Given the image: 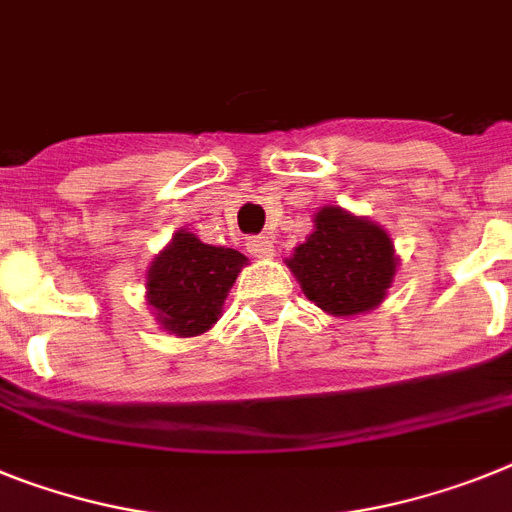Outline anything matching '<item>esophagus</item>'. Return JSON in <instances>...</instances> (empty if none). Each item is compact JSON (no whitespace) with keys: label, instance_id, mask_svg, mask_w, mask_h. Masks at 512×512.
Instances as JSON below:
<instances>
[{"label":"esophagus","instance_id":"esophagus-1","mask_svg":"<svg viewBox=\"0 0 512 512\" xmlns=\"http://www.w3.org/2000/svg\"><path fill=\"white\" fill-rule=\"evenodd\" d=\"M247 249L249 255L260 257V260H265V257H273V252H276V247H273V239H268V236H252L247 242Z\"/></svg>","mask_w":512,"mask_h":512}]
</instances>
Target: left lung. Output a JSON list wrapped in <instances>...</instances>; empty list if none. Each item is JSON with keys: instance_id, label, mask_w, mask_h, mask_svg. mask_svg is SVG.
Here are the masks:
<instances>
[{"instance_id": "8db88e82", "label": "left lung", "mask_w": 512, "mask_h": 512, "mask_svg": "<svg viewBox=\"0 0 512 512\" xmlns=\"http://www.w3.org/2000/svg\"><path fill=\"white\" fill-rule=\"evenodd\" d=\"M312 223V234L286 257L304 296L333 317L380 307L398 273L388 231L341 205H322Z\"/></svg>"}]
</instances>
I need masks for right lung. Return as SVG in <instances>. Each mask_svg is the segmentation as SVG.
Masks as SVG:
<instances>
[{
	"label": "right lung",
	"instance_id": "obj_1",
	"mask_svg": "<svg viewBox=\"0 0 512 512\" xmlns=\"http://www.w3.org/2000/svg\"><path fill=\"white\" fill-rule=\"evenodd\" d=\"M249 260L231 247L200 242L179 229L145 270V304L166 333L203 336L218 322L236 276Z\"/></svg>",
	"mask_w": 512,
	"mask_h": 512
}]
</instances>
